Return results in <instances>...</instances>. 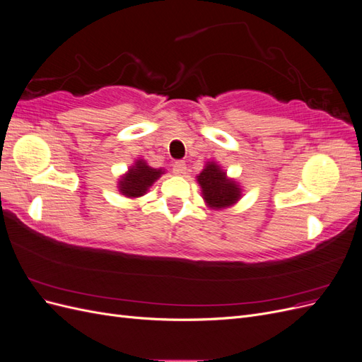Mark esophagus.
<instances>
[{
    "instance_id": "1",
    "label": "esophagus",
    "mask_w": 362,
    "mask_h": 362,
    "mask_svg": "<svg viewBox=\"0 0 362 362\" xmlns=\"http://www.w3.org/2000/svg\"><path fill=\"white\" fill-rule=\"evenodd\" d=\"M173 173H177V175H185L187 173V164H185L184 161H177L173 164Z\"/></svg>"
}]
</instances>
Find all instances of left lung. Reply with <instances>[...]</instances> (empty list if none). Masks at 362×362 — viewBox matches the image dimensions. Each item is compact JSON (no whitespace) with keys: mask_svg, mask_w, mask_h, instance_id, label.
I'll use <instances>...</instances> for the list:
<instances>
[{"mask_svg":"<svg viewBox=\"0 0 362 362\" xmlns=\"http://www.w3.org/2000/svg\"><path fill=\"white\" fill-rule=\"evenodd\" d=\"M204 202L210 210H225L235 205L243 196V189L216 161H206L202 172L196 177Z\"/></svg>","mask_w":362,"mask_h":362,"instance_id":"left-lung-1","label":"left lung"}]
</instances>
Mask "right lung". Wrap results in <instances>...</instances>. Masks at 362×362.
Here are the masks:
<instances>
[{
    "label": "right lung",
    "mask_w": 362,
    "mask_h": 362,
    "mask_svg": "<svg viewBox=\"0 0 362 362\" xmlns=\"http://www.w3.org/2000/svg\"><path fill=\"white\" fill-rule=\"evenodd\" d=\"M166 172L164 169L151 168L144 158H137L133 166L119 178L117 190L128 199H137L146 194L161 175Z\"/></svg>",
    "instance_id": "obj_1"
}]
</instances>
